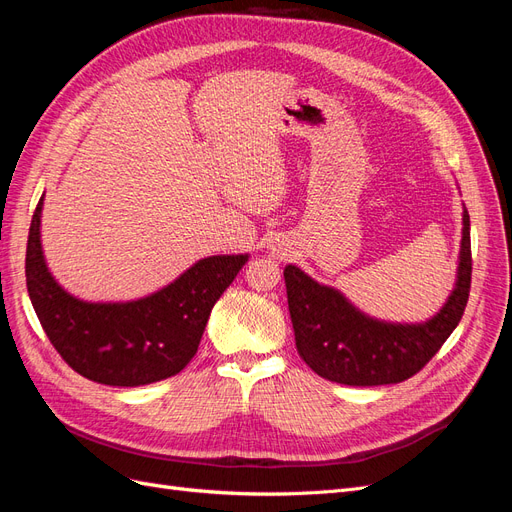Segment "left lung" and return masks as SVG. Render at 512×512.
Masks as SVG:
<instances>
[{
	"label": "left lung",
	"mask_w": 512,
	"mask_h": 512,
	"mask_svg": "<svg viewBox=\"0 0 512 512\" xmlns=\"http://www.w3.org/2000/svg\"><path fill=\"white\" fill-rule=\"evenodd\" d=\"M294 339L318 376L348 386L397 384L418 374L455 331L472 284L470 215L463 211L457 284L438 316L425 324H386L363 316L342 294L301 269H284Z\"/></svg>",
	"instance_id": "left-lung-1"
}]
</instances>
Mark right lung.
Wrapping results in <instances>:
<instances>
[{"instance_id": "add662e5", "label": "right lung", "mask_w": 512, "mask_h": 512, "mask_svg": "<svg viewBox=\"0 0 512 512\" xmlns=\"http://www.w3.org/2000/svg\"><path fill=\"white\" fill-rule=\"evenodd\" d=\"M42 198L29 226L27 292L53 348L76 374L108 386H143L170 378L192 361L213 305L247 256L198 260L179 280L147 299L85 303L70 297L44 265Z\"/></svg>"}]
</instances>
